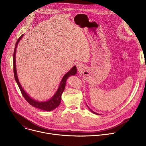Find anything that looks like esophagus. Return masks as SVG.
<instances>
[{
  "label": "esophagus",
  "instance_id": "1",
  "mask_svg": "<svg viewBox=\"0 0 146 146\" xmlns=\"http://www.w3.org/2000/svg\"><path fill=\"white\" fill-rule=\"evenodd\" d=\"M76 66H77V69H78V71H81V70H82L83 69V65H82V64H81V63H78V64L76 65Z\"/></svg>",
  "mask_w": 146,
  "mask_h": 146
}]
</instances>
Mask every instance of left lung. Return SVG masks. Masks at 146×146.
I'll list each match as a JSON object with an SVG mask.
<instances>
[{
    "label": "left lung",
    "mask_w": 146,
    "mask_h": 146,
    "mask_svg": "<svg viewBox=\"0 0 146 146\" xmlns=\"http://www.w3.org/2000/svg\"><path fill=\"white\" fill-rule=\"evenodd\" d=\"M87 107H88V109H90V111H91V112H92V113H94V114H97V115H98V114H98V113H95V112H94V111H92V110H91V109H90V108H89V107H88V106H87Z\"/></svg>",
    "instance_id": "obj_1"
}]
</instances>
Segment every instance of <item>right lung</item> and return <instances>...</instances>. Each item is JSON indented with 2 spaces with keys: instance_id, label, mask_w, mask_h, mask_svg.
Returning a JSON list of instances; mask_svg holds the SVG:
<instances>
[{
  "instance_id": "add662e5",
  "label": "right lung",
  "mask_w": 146,
  "mask_h": 146,
  "mask_svg": "<svg viewBox=\"0 0 146 146\" xmlns=\"http://www.w3.org/2000/svg\"><path fill=\"white\" fill-rule=\"evenodd\" d=\"M24 35H23L21 36L17 41V42L15 43V48H14V54H13V66H14V78L15 80L17 83V84L19 88V90H21V92L24 98L25 99V100L30 104L32 106L36 108L37 109H41L42 110H45V111H51L56 108L60 103L61 101V96L62 93H63L65 86H66V82L68 77L70 76L75 75L77 73V68L76 66H74L69 72H68L63 77V78H62L60 84L58 87V90L55 92V94L53 95V96L50 99L48 100L44 101V102H39L37 100H36L30 97L28 95V94L24 91L23 88L22 87L21 85L20 84V82L19 81L18 76H17V69H16V60H15V55H16V49L17 47V45L18 43L19 42L20 40L21 39Z\"/></svg>"
}]
</instances>
